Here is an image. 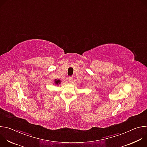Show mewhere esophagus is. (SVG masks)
Listing matches in <instances>:
<instances>
[{
  "label": "esophagus",
  "mask_w": 147,
  "mask_h": 147,
  "mask_svg": "<svg viewBox=\"0 0 147 147\" xmlns=\"http://www.w3.org/2000/svg\"><path fill=\"white\" fill-rule=\"evenodd\" d=\"M68 80H69V82H71L73 81V77H69L68 78Z\"/></svg>",
  "instance_id": "obj_1"
}]
</instances>
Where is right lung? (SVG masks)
Segmentation results:
<instances>
[{"mask_svg": "<svg viewBox=\"0 0 147 147\" xmlns=\"http://www.w3.org/2000/svg\"><path fill=\"white\" fill-rule=\"evenodd\" d=\"M54 81H55V84L57 86L60 84V83H61V80L59 79H55Z\"/></svg>", "mask_w": 147, "mask_h": 147, "instance_id": "1", "label": "right lung"}]
</instances>
